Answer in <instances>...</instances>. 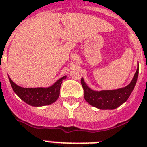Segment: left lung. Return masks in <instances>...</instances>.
<instances>
[{"label":"left lung","instance_id":"8db88e82","mask_svg":"<svg viewBox=\"0 0 147 147\" xmlns=\"http://www.w3.org/2000/svg\"><path fill=\"white\" fill-rule=\"evenodd\" d=\"M139 74V63L137 69L131 82L123 88L114 90H94L87 84L84 78H81V84L84 88V99L90 105L102 110H113L122 105L129 98L135 88Z\"/></svg>","mask_w":147,"mask_h":147}]
</instances>
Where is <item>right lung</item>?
I'll list each match as a JSON object with an SVG mask.
<instances>
[{
	"instance_id": "1",
	"label": "right lung",
	"mask_w": 147,
	"mask_h": 147,
	"mask_svg": "<svg viewBox=\"0 0 147 147\" xmlns=\"http://www.w3.org/2000/svg\"><path fill=\"white\" fill-rule=\"evenodd\" d=\"M8 78L13 90L23 101L31 106L41 107L51 105L57 101L59 98L62 82L67 78V76L65 75L59 78L48 88H22L13 82L9 76Z\"/></svg>"
}]
</instances>
